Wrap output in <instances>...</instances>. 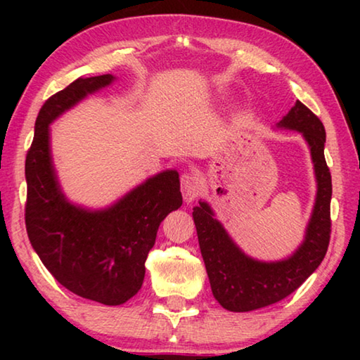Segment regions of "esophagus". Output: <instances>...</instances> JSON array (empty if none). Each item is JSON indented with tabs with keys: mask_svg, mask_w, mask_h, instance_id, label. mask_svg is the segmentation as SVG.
I'll use <instances>...</instances> for the list:
<instances>
[{
	"mask_svg": "<svg viewBox=\"0 0 360 360\" xmlns=\"http://www.w3.org/2000/svg\"><path fill=\"white\" fill-rule=\"evenodd\" d=\"M200 191H202V182H200L197 176L192 173H184L181 176V192L184 202H193L200 195Z\"/></svg>",
	"mask_w": 360,
	"mask_h": 360,
	"instance_id": "34e87169",
	"label": "esophagus"
}]
</instances>
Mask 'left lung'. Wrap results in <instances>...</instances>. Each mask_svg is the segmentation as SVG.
<instances>
[{"mask_svg":"<svg viewBox=\"0 0 360 360\" xmlns=\"http://www.w3.org/2000/svg\"><path fill=\"white\" fill-rule=\"evenodd\" d=\"M279 125L303 133L311 149L318 179L314 211L307 238L298 251L276 264L255 262L233 245L205 202H200L192 212L212 295L229 311H252L290 295L321 265L330 241L332 176L324 157V125L302 101L295 103Z\"/></svg>","mask_w":360,"mask_h":360,"instance_id":"1","label":"left lung"}]
</instances>
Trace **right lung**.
<instances>
[{
	"label": "right lung",
	"mask_w": 360,
	"mask_h": 360,
	"mask_svg": "<svg viewBox=\"0 0 360 360\" xmlns=\"http://www.w3.org/2000/svg\"><path fill=\"white\" fill-rule=\"evenodd\" d=\"M112 79L79 77L47 98L36 117L25 160L30 243L63 288L103 304H122L141 289L158 225L182 205L176 172L154 176L98 212L76 208L60 192L49 152V124Z\"/></svg>",
	"instance_id": "obj_1"
}]
</instances>
